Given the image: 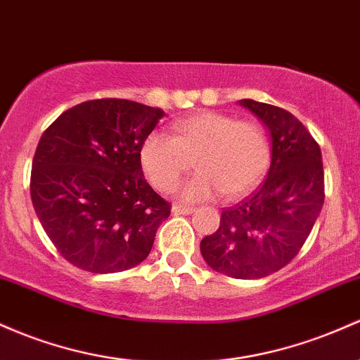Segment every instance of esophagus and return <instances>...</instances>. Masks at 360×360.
I'll use <instances>...</instances> for the list:
<instances>
[{
	"mask_svg": "<svg viewBox=\"0 0 360 360\" xmlns=\"http://www.w3.org/2000/svg\"><path fill=\"white\" fill-rule=\"evenodd\" d=\"M172 213H176V215H189V213H193V208L191 207H181V205H174Z\"/></svg>",
	"mask_w": 360,
	"mask_h": 360,
	"instance_id": "34e87169",
	"label": "esophagus"
}]
</instances>
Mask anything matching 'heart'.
I'll return each mask as SVG.
<instances>
[{
    "label": "heart",
    "mask_w": 360,
    "mask_h": 360,
    "mask_svg": "<svg viewBox=\"0 0 360 360\" xmlns=\"http://www.w3.org/2000/svg\"><path fill=\"white\" fill-rule=\"evenodd\" d=\"M270 140L252 121H238L229 114H193L174 121L171 136L152 133L140 148L145 176L159 191H171L193 167L198 174L179 188L186 201H203L222 193L234 200L259 183L270 164Z\"/></svg>",
    "instance_id": "1"
}]
</instances>
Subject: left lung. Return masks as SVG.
<instances>
[{"label":"left lung","mask_w":360,"mask_h":360,"mask_svg":"<svg viewBox=\"0 0 360 360\" xmlns=\"http://www.w3.org/2000/svg\"><path fill=\"white\" fill-rule=\"evenodd\" d=\"M239 104L270 133V169L251 196L224 208L200 251L219 274L252 280L278 271L306 243L325 201V174L319 145L289 110L252 98Z\"/></svg>","instance_id":"1"}]
</instances>
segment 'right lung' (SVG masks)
I'll list each match as a JSON object with an SVG mask.
<instances>
[{"mask_svg": "<svg viewBox=\"0 0 360 360\" xmlns=\"http://www.w3.org/2000/svg\"><path fill=\"white\" fill-rule=\"evenodd\" d=\"M164 114L126 98H97L65 110L41 136L30 196L71 264L116 274L150 255L171 205L145 181L140 148Z\"/></svg>", "mask_w": 360, "mask_h": 360, "instance_id": "obj_1", "label": "right lung"}]
</instances>
